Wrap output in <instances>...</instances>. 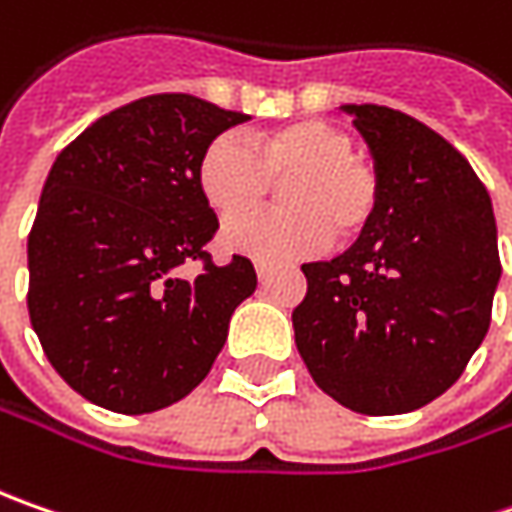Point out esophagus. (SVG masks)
Masks as SVG:
<instances>
[{"instance_id": "1", "label": "esophagus", "mask_w": 512, "mask_h": 512, "mask_svg": "<svg viewBox=\"0 0 512 512\" xmlns=\"http://www.w3.org/2000/svg\"><path fill=\"white\" fill-rule=\"evenodd\" d=\"M256 276H259V282H267V279L273 276V267H270V265H256Z\"/></svg>"}]
</instances>
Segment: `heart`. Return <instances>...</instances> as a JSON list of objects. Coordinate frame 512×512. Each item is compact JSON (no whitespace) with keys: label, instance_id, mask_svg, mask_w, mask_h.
<instances>
[{"label":"heart","instance_id":"heart-1","mask_svg":"<svg viewBox=\"0 0 512 512\" xmlns=\"http://www.w3.org/2000/svg\"><path fill=\"white\" fill-rule=\"evenodd\" d=\"M279 179L282 210L225 227V253L285 262L327 236L353 239L379 205L376 173L353 156L350 136L322 119H296L247 139L216 136L199 159V190L222 222L256 210Z\"/></svg>","mask_w":512,"mask_h":512}]
</instances>
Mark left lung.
Masks as SVG:
<instances>
[{
  "instance_id": "obj_1",
  "label": "left lung",
  "mask_w": 512,
  "mask_h": 512,
  "mask_svg": "<svg viewBox=\"0 0 512 512\" xmlns=\"http://www.w3.org/2000/svg\"><path fill=\"white\" fill-rule=\"evenodd\" d=\"M339 110L370 150L379 205L350 250L302 265L296 347L330 399L396 416L439 399L484 342L502 279L496 216L436 130L382 105Z\"/></svg>"
}]
</instances>
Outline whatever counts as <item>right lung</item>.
Masks as SVG:
<instances>
[{
    "mask_svg": "<svg viewBox=\"0 0 512 512\" xmlns=\"http://www.w3.org/2000/svg\"><path fill=\"white\" fill-rule=\"evenodd\" d=\"M245 119L156 93L110 110L56 156L28 236V310L50 364L88 402L162 410L225 347L256 270L245 256L207 262L219 219L199 190V159ZM187 258L206 259L193 283L175 273Z\"/></svg>",
    "mask_w": 512,
    "mask_h": 512,
    "instance_id": "add662e5",
    "label": "right lung"
}]
</instances>
